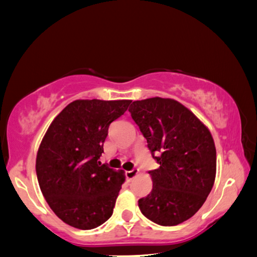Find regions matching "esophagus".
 Masks as SVG:
<instances>
[{"mask_svg": "<svg viewBox=\"0 0 257 257\" xmlns=\"http://www.w3.org/2000/svg\"><path fill=\"white\" fill-rule=\"evenodd\" d=\"M138 171H139L138 169L135 168V169H133V170L125 172V177H127L128 179H134V178L138 175Z\"/></svg>", "mask_w": 257, "mask_h": 257, "instance_id": "1", "label": "esophagus"}]
</instances>
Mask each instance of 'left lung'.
Masks as SVG:
<instances>
[{"label":"left lung","instance_id":"left-lung-1","mask_svg":"<svg viewBox=\"0 0 257 257\" xmlns=\"http://www.w3.org/2000/svg\"><path fill=\"white\" fill-rule=\"evenodd\" d=\"M129 112L160 164L149 172L153 189L138 201L141 212L164 227L182 223L202 207L214 185L216 151L210 130L171 98L135 101Z\"/></svg>","mask_w":257,"mask_h":257}]
</instances>
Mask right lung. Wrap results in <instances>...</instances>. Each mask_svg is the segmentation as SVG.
Listing matches in <instances>:
<instances>
[{
	"label": "right lung",
	"instance_id": "add662e5",
	"mask_svg": "<svg viewBox=\"0 0 257 257\" xmlns=\"http://www.w3.org/2000/svg\"><path fill=\"white\" fill-rule=\"evenodd\" d=\"M129 99H77L52 121L40 145L36 173L47 204L64 223L81 230L110 219L124 181L98 159L113 121Z\"/></svg>",
	"mask_w": 257,
	"mask_h": 257
}]
</instances>
